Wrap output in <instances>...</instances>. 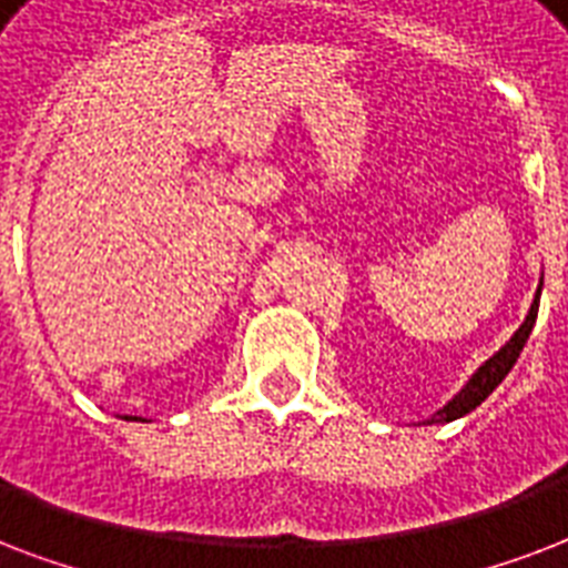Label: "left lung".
<instances>
[{
    "instance_id": "1",
    "label": "left lung",
    "mask_w": 568,
    "mask_h": 568,
    "mask_svg": "<svg viewBox=\"0 0 568 568\" xmlns=\"http://www.w3.org/2000/svg\"><path fill=\"white\" fill-rule=\"evenodd\" d=\"M539 293H542V281H539V290H536L534 296V305H530V311H527L525 323L518 325V332L509 337L507 344L500 346L498 353L491 355L489 362L483 364L480 371L474 373L471 379H468V385H465L456 397L447 403L444 408H438L426 424H447V420H456V417L468 415V412H474V408L480 406L483 399L489 397L491 390L498 388L500 382H504V376H507L509 371H513V364L518 362V355H521V349H525L527 337H530V332H534L536 325V314H539Z\"/></svg>"
}]
</instances>
